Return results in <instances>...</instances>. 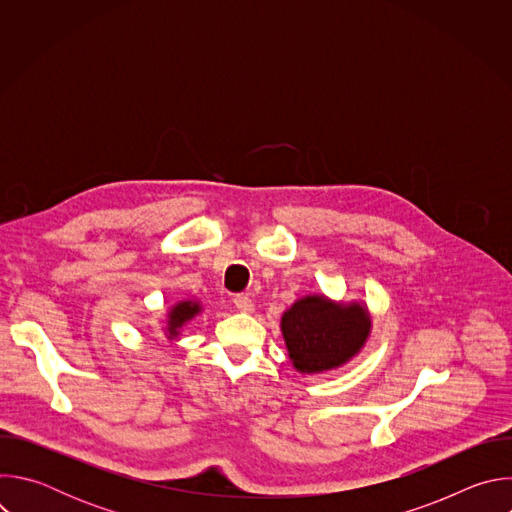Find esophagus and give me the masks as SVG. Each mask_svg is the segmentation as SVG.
I'll return each mask as SVG.
<instances>
[{"label": "esophagus", "mask_w": 512, "mask_h": 512, "mask_svg": "<svg viewBox=\"0 0 512 512\" xmlns=\"http://www.w3.org/2000/svg\"><path fill=\"white\" fill-rule=\"evenodd\" d=\"M233 304H235V308H237L239 312H245V314H251V312L255 310L253 300H251L249 296H235Z\"/></svg>", "instance_id": "obj_1"}]
</instances>
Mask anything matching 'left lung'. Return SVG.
Instances as JSON below:
<instances>
[{
    "label": "left lung",
    "instance_id": "left-lung-1",
    "mask_svg": "<svg viewBox=\"0 0 512 512\" xmlns=\"http://www.w3.org/2000/svg\"><path fill=\"white\" fill-rule=\"evenodd\" d=\"M287 356L302 375H320L348 364L369 342L373 318L364 302H336L308 294L281 314Z\"/></svg>",
    "mask_w": 512,
    "mask_h": 512
}]
</instances>
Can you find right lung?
<instances>
[{"label": "right lung", "instance_id": "add662e5", "mask_svg": "<svg viewBox=\"0 0 512 512\" xmlns=\"http://www.w3.org/2000/svg\"><path fill=\"white\" fill-rule=\"evenodd\" d=\"M202 302L200 300H194V298H188V300H180L176 304H172L168 308V314L164 318V336L172 342V340H178L180 332L184 330V326L194 320L198 314H202Z\"/></svg>", "mask_w": 512, "mask_h": 512}]
</instances>
